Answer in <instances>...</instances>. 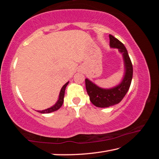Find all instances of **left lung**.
I'll return each mask as SVG.
<instances>
[{"instance_id":"8db88e82","label":"left lung","mask_w":159,"mask_h":159,"mask_svg":"<svg viewBox=\"0 0 159 159\" xmlns=\"http://www.w3.org/2000/svg\"><path fill=\"white\" fill-rule=\"evenodd\" d=\"M109 40L110 46L118 48L123 54L125 72L122 82L111 89L99 88L90 80L85 79V88L90 97V102L95 106L101 108L114 105L122 100L130 88L133 74V64L124 45L112 35H109Z\"/></svg>"}]
</instances>
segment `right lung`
I'll return each mask as SVG.
<instances>
[{"instance_id":"add662e5","label":"right lung","mask_w":159,"mask_h":159,"mask_svg":"<svg viewBox=\"0 0 159 159\" xmlns=\"http://www.w3.org/2000/svg\"><path fill=\"white\" fill-rule=\"evenodd\" d=\"M69 82H67L66 84H64L63 85V87L61 88V89L60 90V96H59V99L58 101L57 102V103H56L55 105L51 107L50 108H48L47 109H45V110H43V111H38L40 113H41V114H49V113L51 112H53V111H55L58 110L60 108L62 105L63 102H64V93H65V89H66V87L68 85Z\"/></svg>"}]
</instances>
